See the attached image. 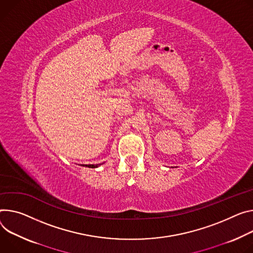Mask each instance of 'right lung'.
<instances>
[{
    "mask_svg": "<svg viewBox=\"0 0 253 253\" xmlns=\"http://www.w3.org/2000/svg\"><path fill=\"white\" fill-rule=\"evenodd\" d=\"M102 165V164H101ZM101 165H83V167H86V168H90V169H95L100 167Z\"/></svg>",
    "mask_w": 253,
    "mask_h": 253,
    "instance_id": "right-lung-1",
    "label": "right lung"
}]
</instances>
